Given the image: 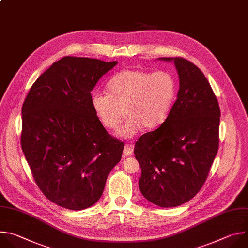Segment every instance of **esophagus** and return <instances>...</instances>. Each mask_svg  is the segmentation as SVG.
<instances>
[{
    "instance_id": "34e87169",
    "label": "esophagus",
    "mask_w": 248,
    "mask_h": 248,
    "mask_svg": "<svg viewBox=\"0 0 248 248\" xmlns=\"http://www.w3.org/2000/svg\"><path fill=\"white\" fill-rule=\"evenodd\" d=\"M133 152H134V147L131 145V144H125L124 146V150H123V154L125 155H133Z\"/></svg>"
}]
</instances>
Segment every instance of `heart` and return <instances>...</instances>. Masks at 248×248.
I'll return each mask as SVG.
<instances>
[{
  "mask_svg": "<svg viewBox=\"0 0 248 248\" xmlns=\"http://www.w3.org/2000/svg\"><path fill=\"white\" fill-rule=\"evenodd\" d=\"M108 90V93H92V108L110 131H116L125 115H129L119 135L131 138L141 126L155 129L166 120L176 97V81L166 71L128 68L110 79Z\"/></svg>",
  "mask_w": 248,
  "mask_h": 248,
  "instance_id": "heart-1",
  "label": "heart"
}]
</instances>
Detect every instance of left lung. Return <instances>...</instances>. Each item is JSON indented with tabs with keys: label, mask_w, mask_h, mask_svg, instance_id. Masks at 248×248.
<instances>
[{
	"label": "left lung",
	"mask_w": 248,
	"mask_h": 248,
	"mask_svg": "<svg viewBox=\"0 0 248 248\" xmlns=\"http://www.w3.org/2000/svg\"><path fill=\"white\" fill-rule=\"evenodd\" d=\"M174 62L180 89L166 120L135 143L140 192L160 207H176L204 185L219 147L220 108L202 71L183 58Z\"/></svg>",
	"instance_id": "left-lung-1"
}]
</instances>
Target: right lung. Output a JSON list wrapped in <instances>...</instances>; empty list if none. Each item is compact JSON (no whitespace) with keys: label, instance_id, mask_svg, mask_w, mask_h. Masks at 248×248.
I'll list each match as a JSON object with an SVG mask.
<instances>
[{"label":"right lung","instance_id":"obj_1","mask_svg":"<svg viewBox=\"0 0 248 248\" xmlns=\"http://www.w3.org/2000/svg\"><path fill=\"white\" fill-rule=\"evenodd\" d=\"M116 64L64 57L39 76L22 105L23 154L39 188L63 208L93 205L121 159L124 143L91 106V91Z\"/></svg>","mask_w":248,"mask_h":248}]
</instances>
